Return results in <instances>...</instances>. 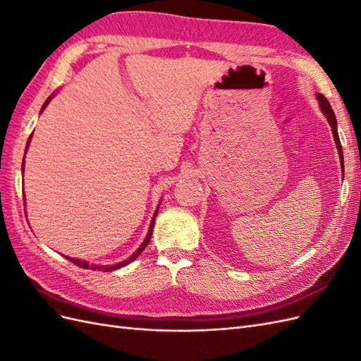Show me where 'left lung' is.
Instances as JSON below:
<instances>
[{
    "label": "left lung",
    "instance_id": "1",
    "mask_svg": "<svg viewBox=\"0 0 361 361\" xmlns=\"http://www.w3.org/2000/svg\"><path fill=\"white\" fill-rule=\"evenodd\" d=\"M316 97H318L321 110H322L324 116L326 117V120H329V123H330V126H331V130H333V137H334L336 146H337V150H338V158H341V162H342V170H343V152H342V145H341V140H338V134H337V122H336V116H334V111H333V108H331L330 102L326 101V97H325V96H322V94H316Z\"/></svg>",
    "mask_w": 361,
    "mask_h": 361
}]
</instances>
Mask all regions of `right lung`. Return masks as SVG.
<instances>
[{"label": "right lung", "instance_id": "1", "mask_svg": "<svg viewBox=\"0 0 361 361\" xmlns=\"http://www.w3.org/2000/svg\"><path fill=\"white\" fill-rule=\"evenodd\" d=\"M52 97V96H51ZM51 97H48L47 99V102L43 104V106H42V111L45 110V106L49 104V101H51ZM40 111V113H42ZM30 141H31V135H30V138H28V141H27V149H28V145H30ZM25 149V150H27ZM23 171H24V162H23ZM155 216H157V212H155V215H154V218H152V223H150V227H149V233H147V236H146V239H145V243L141 244V247L135 251V253L130 256V257H128L126 260H123V262H120V264H116V265H108V267H104V265H89V262H84V260H80V259H72V257H66L68 260H71L72 264H75V265H78V267H81V268H90V269H93V271H105V272H108V271H114V269H118V268H122V267H125V265H128V264H130V262L133 260H135L140 255H141V251H143L146 247H147V244H149V241H150V238H152V231H154V223H155Z\"/></svg>", "mask_w": 361, "mask_h": 361}]
</instances>
